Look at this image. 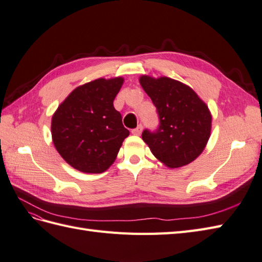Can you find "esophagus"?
I'll return each mask as SVG.
<instances>
[{
  "label": "esophagus",
  "instance_id": "obj_1",
  "mask_svg": "<svg viewBox=\"0 0 262 262\" xmlns=\"http://www.w3.org/2000/svg\"><path fill=\"white\" fill-rule=\"evenodd\" d=\"M142 130H143V126L142 125H138L136 128L132 129V134L133 135H136V136H139L140 134H142Z\"/></svg>",
  "mask_w": 262,
  "mask_h": 262
}]
</instances>
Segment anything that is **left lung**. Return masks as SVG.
<instances>
[{"label":"left lung","instance_id":"obj_1","mask_svg":"<svg viewBox=\"0 0 262 262\" xmlns=\"http://www.w3.org/2000/svg\"><path fill=\"white\" fill-rule=\"evenodd\" d=\"M140 85L155 105L159 125L142 134L152 155L170 168L195 160L209 139L211 115L189 86L168 77L142 76Z\"/></svg>","mask_w":262,"mask_h":262}]
</instances>
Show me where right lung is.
<instances>
[{
    "label": "right lung",
    "instance_id": "right-lung-1",
    "mask_svg": "<svg viewBox=\"0 0 262 262\" xmlns=\"http://www.w3.org/2000/svg\"><path fill=\"white\" fill-rule=\"evenodd\" d=\"M123 82L122 77L98 78L79 86L53 115V143L73 168L99 173L116 159L129 135L113 105Z\"/></svg>",
    "mask_w": 262,
    "mask_h": 262
}]
</instances>
